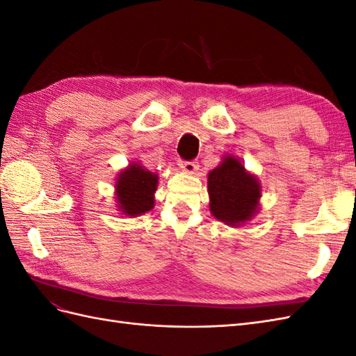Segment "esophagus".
Instances as JSON below:
<instances>
[{
	"label": "esophagus",
	"mask_w": 356,
	"mask_h": 356,
	"mask_svg": "<svg viewBox=\"0 0 356 356\" xmlns=\"http://www.w3.org/2000/svg\"><path fill=\"white\" fill-rule=\"evenodd\" d=\"M179 166L184 169L186 172H188V174H195V172L197 170L199 165L196 160H190V161H186V160H181L179 161Z\"/></svg>",
	"instance_id": "34e87169"
}]
</instances>
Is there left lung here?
I'll use <instances>...</instances> for the list:
<instances>
[{"instance_id": "1", "label": "left lung", "mask_w": 356, "mask_h": 356, "mask_svg": "<svg viewBox=\"0 0 356 356\" xmlns=\"http://www.w3.org/2000/svg\"><path fill=\"white\" fill-rule=\"evenodd\" d=\"M208 191L212 215L229 225L250 221L260 199V184L255 177L248 174L239 161L230 156L209 172Z\"/></svg>"}]
</instances>
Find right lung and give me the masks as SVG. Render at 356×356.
I'll return each mask as SVG.
<instances>
[{
	"mask_svg": "<svg viewBox=\"0 0 356 356\" xmlns=\"http://www.w3.org/2000/svg\"><path fill=\"white\" fill-rule=\"evenodd\" d=\"M159 177L134 163L123 170L115 182L118 208L126 215H141L153 208Z\"/></svg>",
	"mask_w": 356,
	"mask_h": 356,
	"instance_id": "right-lung-1",
	"label": "right lung"
}]
</instances>
